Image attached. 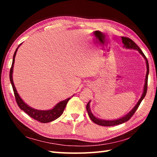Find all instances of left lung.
Here are the masks:
<instances>
[{
    "label": "left lung",
    "instance_id": "8db88e82",
    "mask_svg": "<svg viewBox=\"0 0 157 157\" xmlns=\"http://www.w3.org/2000/svg\"><path fill=\"white\" fill-rule=\"evenodd\" d=\"M121 38H122V41H123L124 48H127V49L137 50V51H139V52L142 55L143 57L144 58V59L145 60L146 67H147V73H146V75H145V84H144V86H143V94H142L141 97H140L139 100L138 101V102L136 103V105L134 106V107L128 113H127L125 116L121 117V118H120L115 119V120H105V119H101V118H98V117H96V116H95L94 114H93V113L91 112V107H90V102H91V100H90L88 102V104H87V105H86V110H87V111H88L89 118H91V120L94 122V123H95L97 124H99V125H101V126L118 125V124L125 123V122H127V121H129V119L131 118V117L134 115V113H135V111H136L138 107H139L140 102H141V101L143 100V98H145L146 93H147V79H148V74H149V63H148V61L147 59V58H146V57L145 56V55L143 54L142 50L140 49V48L132 40V39L127 38V37H124V36H122Z\"/></svg>",
    "mask_w": 157,
    "mask_h": 157
}]
</instances>
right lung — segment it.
Here are the masks:
<instances>
[{"instance_id":"right-lung-1","label":"right lung","mask_w":157,"mask_h":157,"mask_svg":"<svg viewBox=\"0 0 157 157\" xmlns=\"http://www.w3.org/2000/svg\"><path fill=\"white\" fill-rule=\"evenodd\" d=\"M21 44H20L19 46H18L17 50H16V51L14 52V56H13L12 67H11V69H10V82H11L12 84L13 91H14V93L15 98H16V100H17V105H18V107H20L21 110L24 111L28 115L30 116L31 118L35 119L36 121H39L40 123H50V122H52L53 121L56 120L57 118H58L59 116H61V115H62L63 112V110H64V109L66 107V105H67L68 100L71 99V97L68 98L64 100L61 101V102H59V103H57L54 107L48 110L36 109L31 107L28 105L26 104L22 98L20 97L19 94H18L17 90L16 89L15 85L14 84V80H13V69H14L15 57H16V55H17V52L18 49V48H19V46Z\"/></svg>"}]
</instances>
